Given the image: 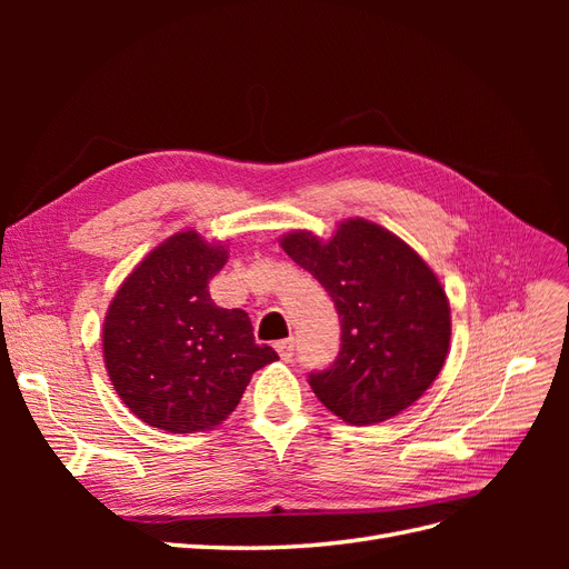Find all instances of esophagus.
<instances>
[{
  "label": "esophagus",
  "instance_id": "obj_1",
  "mask_svg": "<svg viewBox=\"0 0 569 569\" xmlns=\"http://www.w3.org/2000/svg\"><path fill=\"white\" fill-rule=\"evenodd\" d=\"M274 349H278L282 360H291V358H295V339H291V337L282 339V341L274 343Z\"/></svg>",
  "mask_w": 569,
  "mask_h": 569
}]
</instances>
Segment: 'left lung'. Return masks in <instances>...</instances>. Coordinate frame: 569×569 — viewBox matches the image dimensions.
<instances>
[{
  "instance_id": "1",
  "label": "left lung",
  "mask_w": 569,
  "mask_h": 569,
  "mask_svg": "<svg viewBox=\"0 0 569 569\" xmlns=\"http://www.w3.org/2000/svg\"><path fill=\"white\" fill-rule=\"evenodd\" d=\"M282 249L339 313L335 363L308 375L322 406L349 425H375L416 403L449 353L451 308L437 274L399 237L360 218L343 220L330 242L291 232Z\"/></svg>"
}]
</instances>
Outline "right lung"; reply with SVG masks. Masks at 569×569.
<instances>
[{
  "label": "right lung",
  "instance_id": "right-lung-1",
  "mask_svg": "<svg viewBox=\"0 0 569 569\" xmlns=\"http://www.w3.org/2000/svg\"><path fill=\"white\" fill-rule=\"evenodd\" d=\"M222 244L178 232L120 284L104 320L113 389L142 422L173 435L206 432L237 408L251 375L272 363L242 308H220L209 280L226 266Z\"/></svg>",
  "mask_w": 569,
  "mask_h": 569
}]
</instances>
